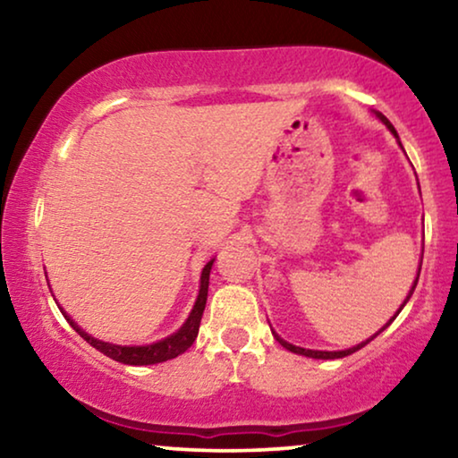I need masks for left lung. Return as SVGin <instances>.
<instances>
[{"label":"left lung","instance_id":"1","mask_svg":"<svg viewBox=\"0 0 458 458\" xmlns=\"http://www.w3.org/2000/svg\"><path fill=\"white\" fill-rule=\"evenodd\" d=\"M377 116H379V121L381 123H384L386 124V127L387 129H390L392 131V133L394 135H396L398 137V133H396V129H394L392 127V123L390 121H387V118L384 116V114H381V112H377ZM400 146H403V143H400ZM421 260H423V254H421ZM419 273H421V267H419ZM419 273H417V279H415V284H412V287H411V292H409V296H406V300H404V304L406 302H409V298L412 296V292H415V287H417V281H419ZM404 304L403 306H400V310H403L404 309ZM398 310V312H400ZM398 312H396V315H398ZM396 315H394L392 318H390V323L394 321V318H396ZM390 323H386L384 325V327H381L379 331H377V334H375V335H379L381 334V331H384L386 327H387V325H390ZM273 335H275V340H277L279 344H281V346H284V348H287V350H290V352H296V354H302V356H310V359H342V356H348V354H352V352H356V350H360L362 346H367V344L369 342H371L373 340V337H369V340L367 342H362V344H359V346H352V348H348V350H340V352H325V350H306V348H300V346H293V344H290V342H285V340H281V337L277 335V334H275V331H273Z\"/></svg>","mask_w":458,"mask_h":458}]
</instances>
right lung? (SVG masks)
Listing matches in <instances>:
<instances>
[{
    "mask_svg": "<svg viewBox=\"0 0 458 458\" xmlns=\"http://www.w3.org/2000/svg\"><path fill=\"white\" fill-rule=\"evenodd\" d=\"M212 262H215V259H212L208 265L204 267L202 279H199L198 300H196V304H193V310L190 312V317H187V321L183 323V327H181L179 331H174L173 335L165 337V340H160L156 344H148V346H118V344H108V342L96 340V337L85 334V331L81 329L79 325L74 323L64 310H62V309L60 310H62V315H64L66 321L72 325V329L77 331V334L83 337L87 344H91V346L99 350L102 354L110 356L112 360L123 362V365H156V362L171 360V359H174V356L183 354L185 350L190 348L193 342H196L199 321H202V315H204V309H206V298H208V279H210Z\"/></svg>",
    "mask_w": 458,
    "mask_h": 458,
    "instance_id": "obj_1",
    "label": "right lung"
}]
</instances>
